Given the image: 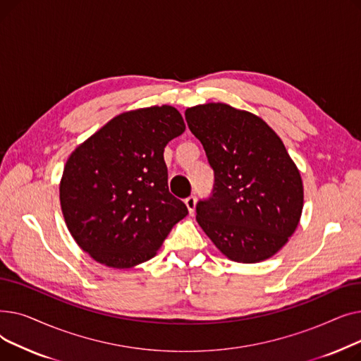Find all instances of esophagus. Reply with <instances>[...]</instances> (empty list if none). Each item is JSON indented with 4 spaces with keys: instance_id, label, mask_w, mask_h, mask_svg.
<instances>
[{
    "instance_id": "obj_1",
    "label": "esophagus",
    "mask_w": 361,
    "mask_h": 361,
    "mask_svg": "<svg viewBox=\"0 0 361 361\" xmlns=\"http://www.w3.org/2000/svg\"><path fill=\"white\" fill-rule=\"evenodd\" d=\"M184 203H185V206H187L188 212L193 214V212H195V209H196V197H195V196L187 197V199L184 200Z\"/></svg>"
}]
</instances>
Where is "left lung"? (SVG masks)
Returning a JSON list of instances; mask_svg holds the SVG:
<instances>
[{
    "mask_svg": "<svg viewBox=\"0 0 361 361\" xmlns=\"http://www.w3.org/2000/svg\"><path fill=\"white\" fill-rule=\"evenodd\" d=\"M214 173L212 196L196 206V219L230 260L272 257L294 234L305 192L300 171L276 133L249 111L222 102L185 109Z\"/></svg>",
    "mask_w": 361,
    "mask_h": 361,
    "instance_id": "left-lung-1",
    "label": "left lung"
}]
</instances>
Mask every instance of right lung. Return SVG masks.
I'll use <instances>...</instances> for the list:
<instances>
[{
	"instance_id": "right-lung-1",
	"label": "right lung",
	"mask_w": 361,
	"mask_h": 361,
	"mask_svg": "<svg viewBox=\"0 0 361 361\" xmlns=\"http://www.w3.org/2000/svg\"><path fill=\"white\" fill-rule=\"evenodd\" d=\"M185 130L171 105L120 114L75 147L60 183L61 211L79 247L109 268L154 257L187 214L168 190L164 147Z\"/></svg>"
}]
</instances>
